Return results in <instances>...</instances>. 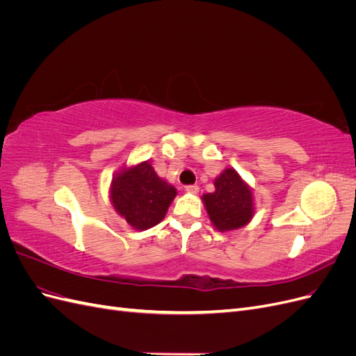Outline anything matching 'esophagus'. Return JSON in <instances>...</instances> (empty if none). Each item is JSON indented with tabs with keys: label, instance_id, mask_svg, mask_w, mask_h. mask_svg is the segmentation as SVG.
Instances as JSON below:
<instances>
[{
	"label": "esophagus",
	"instance_id": "esophagus-1",
	"mask_svg": "<svg viewBox=\"0 0 356 356\" xmlns=\"http://www.w3.org/2000/svg\"><path fill=\"white\" fill-rule=\"evenodd\" d=\"M186 191H187V193H191V195H197V193H199V186H196V184L187 186V187H186Z\"/></svg>",
	"mask_w": 356,
	"mask_h": 356
}]
</instances>
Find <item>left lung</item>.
Segmentation results:
<instances>
[{
	"label": "left lung",
	"instance_id": "left-lung-1",
	"mask_svg": "<svg viewBox=\"0 0 356 356\" xmlns=\"http://www.w3.org/2000/svg\"><path fill=\"white\" fill-rule=\"evenodd\" d=\"M215 191L202 196L212 225L218 232L238 230L250 222L255 213L251 187L238 170L224 169L213 181Z\"/></svg>",
	"mask_w": 356,
	"mask_h": 356
}]
</instances>
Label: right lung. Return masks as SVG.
<instances>
[{"instance_id": "obj_1", "label": "right lung", "mask_w": 356, "mask_h": 356, "mask_svg": "<svg viewBox=\"0 0 356 356\" xmlns=\"http://www.w3.org/2000/svg\"><path fill=\"white\" fill-rule=\"evenodd\" d=\"M177 188L160 178L149 161L124 166L113 177L110 200L135 230H147L165 218Z\"/></svg>"}]
</instances>
